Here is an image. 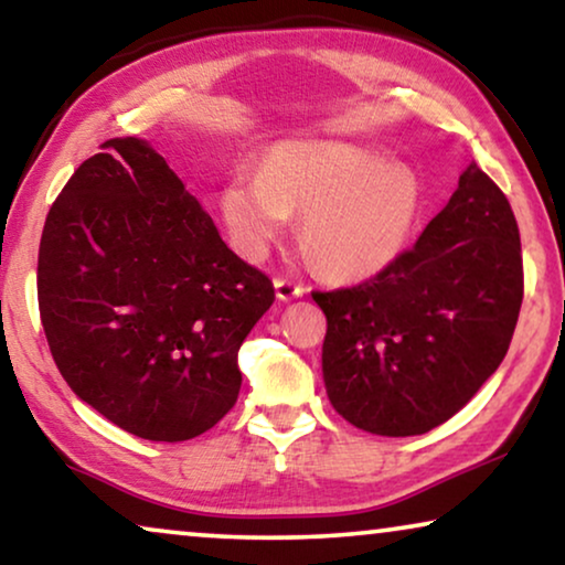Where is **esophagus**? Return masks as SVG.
<instances>
[{"instance_id": "34e87169", "label": "esophagus", "mask_w": 565, "mask_h": 565, "mask_svg": "<svg viewBox=\"0 0 565 565\" xmlns=\"http://www.w3.org/2000/svg\"><path fill=\"white\" fill-rule=\"evenodd\" d=\"M275 292L280 300H292L303 296V285H298L292 277H275Z\"/></svg>"}]
</instances>
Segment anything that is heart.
Instances as JSON below:
<instances>
[{"instance_id": "heart-1", "label": "heart", "mask_w": 565, "mask_h": 565, "mask_svg": "<svg viewBox=\"0 0 565 565\" xmlns=\"http://www.w3.org/2000/svg\"><path fill=\"white\" fill-rule=\"evenodd\" d=\"M424 188L404 161L339 141H285L265 169L236 167L221 213L238 249L257 257L300 211V242L323 273L370 277L404 252Z\"/></svg>"}]
</instances>
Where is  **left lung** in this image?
<instances>
[{
    "label": "left lung",
    "instance_id": "1",
    "mask_svg": "<svg viewBox=\"0 0 565 565\" xmlns=\"http://www.w3.org/2000/svg\"><path fill=\"white\" fill-rule=\"evenodd\" d=\"M327 316L323 383L358 429L414 437L460 412L497 373L524 296L520 228L483 169L370 280L313 290Z\"/></svg>",
    "mask_w": 565,
    "mask_h": 565
}]
</instances>
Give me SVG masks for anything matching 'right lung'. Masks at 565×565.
I'll return each mask as SVG.
<instances>
[{"instance_id": "right-lung-1", "label": "right lung", "mask_w": 565, "mask_h": 565, "mask_svg": "<svg viewBox=\"0 0 565 565\" xmlns=\"http://www.w3.org/2000/svg\"><path fill=\"white\" fill-rule=\"evenodd\" d=\"M273 280L223 242L164 157L110 138L64 184L38 249L53 362L115 427L182 443L238 398V347Z\"/></svg>"}]
</instances>
